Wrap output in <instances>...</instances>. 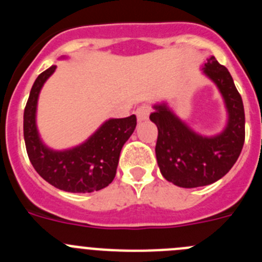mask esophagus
Masks as SVG:
<instances>
[{
    "instance_id": "34e87169",
    "label": "esophagus",
    "mask_w": 262,
    "mask_h": 262,
    "mask_svg": "<svg viewBox=\"0 0 262 262\" xmlns=\"http://www.w3.org/2000/svg\"><path fill=\"white\" fill-rule=\"evenodd\" d=\"M151 114V107L148 105H142L136 108V117H138V122H144L148 119Z\"/></svg>"
}]
</instances>
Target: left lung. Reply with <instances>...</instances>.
Masks as SVG:
<instances>
[{"label": "left lung", "instance_id": "8db88e82", "mask_svg": "<svg viewBox=\"0 0 262 262\" xmlns=\"http://www.w3.org/2000/svg\"><path fill=\"white\" fill-rule=\"evenodd\" d=\"M202 73L217 88L227 113L221 133L203 135L182 120L165 101L152 105L149 119L159 129L156 159L166 181L180 187L211 185L230 172L244 145L245 115L243 99L232 76L214 56L202 64Z\"/></svg>", "mask_w": 262, "mask_h": 262}]
</instances>
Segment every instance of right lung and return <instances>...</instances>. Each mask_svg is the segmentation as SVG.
I'll use <instances>...</instances> for the list:
<instances>
[{
    "label": "right lung",
    "instance_id": "obj_1",
    "mask_svg": "<svg viewBox=\"0 0 262 262\" xmlns=\"http://www.w3.org/2000/svg\"><path fill=\"white\" fill-rule=\"evenodd\" d=\"M55 71L56 66H51L38 76L25 107L23 135L29 159L39 176L60 190L69 193L101 190L114 180L120 151L135 131L136 117L110 118L85 142L75 147L67 149L48 147L39 134L36 111L41 88Z\"/></svg>",
    "mask_w": 262,
    "mask_h": 262
}]
</instances>
